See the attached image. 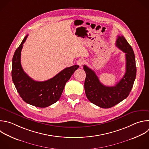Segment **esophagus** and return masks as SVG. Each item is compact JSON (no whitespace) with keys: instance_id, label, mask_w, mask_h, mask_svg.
<instances>
[{"instance_id":"esophagus-1","label":"esophagus","mask_w":149,"mask_h":149,"mask_svg":"<svg viewBox=\"0 0 149 149\" xmlns=\"http://www.w3.org/2000/svg\"><path fill=\"white\" fill-rule=\"evenodd\" d=\"M84 60H82V59H81V58L79 59V60L77 61V64H78L80 67H82V65L84 64Z\"/></svg>"}]
</instances>
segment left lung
<instances>
[{
    "label": "left lung",
    "mask_w": 149,
    "mask_h": 149,
    "mask_svg": "<svg viewBox=\"0 0 149 149\" xmlns=\"http://www.w3.org/2000/svg\"><path fill=\"white\" fill-rule=\"evenodd\" d=\"M115 44L125 53L126 57V72L116 85H103L93 70L84 65L86 73L84 83L86 96L91 102L105 109L117 105L128 96L136 76L135 56L132 47L123 36H118Z\"/></svg>",
    "instance_id": "obj_1"
}]
</instances>
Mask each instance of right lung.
Returning <instances> with one entry per match:
<instances>
[{
	"label": "right lung",
	"mask_w": 149,
	"mask_h": 149,
	"mask_svg": "<svg viewBox=\"0 0 149 149\" xmlns=\"http://www.w3.org/2000/svg\"><path fill=\"white\" fill-rule=\"evenodd\" d=\"M27 36L28 34L15 52L12 60V80L24 102L36 107L45 108L60 100L66 82L79 65L66 68L53 78L45 81L33 80L23 71L21 65V51Z\"/></svg>",
	"instance_id": "1"
}]
</instances>
